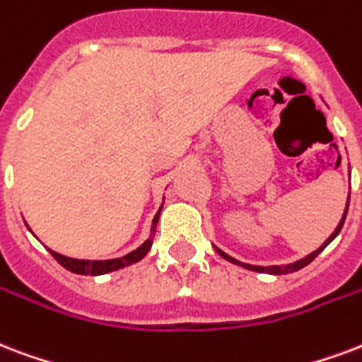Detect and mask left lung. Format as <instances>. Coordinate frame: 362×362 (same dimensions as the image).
Segmentation results:
<instances>
[{"label":"left lung","mask_w":362,"mask_h":362,"mask_svg":"<svg viewBox=\"0 0 362 362\" xmlns=\"http://www.w3.org/2000/svg\"><path fill=\"white\" fill-rule=\"evenodd\" d=\"M347 209H349V197H347V205H346V211H344V216H341L340 224L336 226V230L332 231V235L328 237L327 241L322 243L321 247L317 248V250H313V252H311V255H308V256H305V258H302V260L294 262V264H285V266H252V264H245V262H239V260H235V258H231L230 255H226L224 250H220V248H218V247H214V248H216V252H218V255H220V256H222V258H224V260L231 262V264H235V266L245 267V269H250V272L269 273V275H285V273L298 272V269H302V267H305V266H308V264H311V262L315 260L317 256L321 255L322 250H325V248H327L328 243H332V241H334V237L338 235V233H340V231H341V226H344V222H346Z\"/></svg>","instance_id":"8db88e82"}]
</instances>
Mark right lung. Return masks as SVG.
<instances>
[{"label":"right lung","instance_id":"right-lung-1","mask_svg":"<svg viewBox=\"0 0 362 362\" xmlns=\"http://www.w3.org/2000/svg\"><path fill=\"white\" fill-rule=\"evenodd\" d=\"M161 209L163 205L159 206V211L157 214L153 216V222H151V235L146 239L136 250H132L129 255L121 256V258H114V260H77V258H68V256H62L59 252H54L49 248V252L54 256V260L59 262L60 266L66 267L68 272L71 273H77V275H104V273H110V272H117L121 267H127L131 266V264H136L144 258L148 252H150L151 248V243H153V233H156V226H157V220H159V214H161Z\"/></svg>","mask_w":362,"mask_h":362}]
</instances>
